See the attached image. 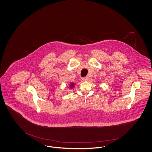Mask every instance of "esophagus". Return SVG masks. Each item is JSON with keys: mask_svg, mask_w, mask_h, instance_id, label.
Returning a JSON list of instances; mask_svg holds the SVG:
<instances>
[{"mask_svg": "<svg viewBox=\"0 0 152 152\" xmlns=\"http://www.w3.org/2000/svg\"><path fill=\"white\" fill-rule=\"evenodd\" d=\"M82 80H83V81H88V80H89V77H83V78H82Z\"/></svg>", "mask_w": 152, "mask_h": 152, "instance_id": "1", "label": "esophagus"}]
</instances>
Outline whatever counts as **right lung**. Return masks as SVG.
<instances>
[{
    "mask_svg": "<svg viewBox=\"0 0 152 152\" xmlns=\"http://www.w3.org/2000/svg\"><path fill=\"white\" fill-rule=\"evenodd\" d=\"M75 86V84L74 83H71V84H70V85H69V88H71V89H72L73 87Z\"/></svg>",
    "mask_w": 152,
    "mask_h": 152,
    "instance_id": "obj_1",
    "label": "right lung"
}]
</instances>
